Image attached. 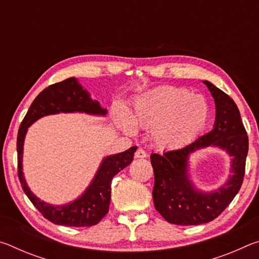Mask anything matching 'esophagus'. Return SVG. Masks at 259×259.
Here are the masks:
<instances>
[{
    "instance_id": "obj_1",
    "label": "esophagus",
    "mask_w": 259,
    "mask_h": 259,
    "mask_svg": "<svg viewBox=\"0 0 259 259\" xmlns=\"http://www.w3.org/2000/svg\"><path fill=\"white\" fill-rule=\"evenodd\" d=\"M147 154L146 152L143 150V148H139V150L136 151L135 153V157H137V159H144V157H146Z\"/></svg>"
}]
</instances>
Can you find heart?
<instances>
[{
    "label": "heart",
    "mask_w": 259,
    "mask_h": 259,
    "mask_svg": "<svg viewBox=\"0 0 259 259\" xmlns=\"http://www.w3.org/2000/svg\"><path fill=\"white\" fill-rule=\"evenodd\" d=\"M114 117L126 133H135L136 124L151 128V138L157 147L178 148L205 128L210 106L204 96L191 94L185 88L160 87L136 99L131 115L117 106Z\"/></svg>",
    "instance_id": "heart-1"
}]
</instances>
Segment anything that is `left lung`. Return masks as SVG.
Wrapping results in <instances>:
<instances>
[{
  "label": "left lung",
  "instance_id": "8db88e82",
  "mask_svg": "<svg viewBox=\"0 0 259 259\" xmlns=\"http://www.w3.org/2000/svg\"><path fill=\"white\" fill-rule=\"evenodd\" d=\"M203 83L216 105L213 129L178 150L151 154L154 207L166 222L176 225H200L213 221L238 194L244 177L249 142L239 108L224 91L209 81ZM210 146L219 147L232 156L231 175L217 190L203 192L189 179L188 159L192 152Z\"/></svg>",
  "mask_w": 259,
  "mask_h": 259
}]
</instances>
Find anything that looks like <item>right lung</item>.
<instances>
[{
    "mask_svg": "<svg viewBox=\"0 0 259 259\" xmlns=\"http://www.w3.org/2000/svg\"><path fill=\"white\" fill-rule=\"evenodd\" d=\"M74 112L102 116L106 115L107 113L97 100L90 97V94L83 89L75 77H69L49 85L34 99L21 122L17 137L18 177L25 194L48 221L64 226H93L98 224L108 212L109 203H111L112 179L117 172L131 163L137 146H133L124 152L105 157L93 182L84 193L67 204L52 205L41 201L29 190L23 172L24 140L28 126L46 115Z\"/></svg>",
    "mask_w": 259,
    "mask_h": 259,
    "instance_id": "right-lung-1",
    "label": "right lung"
}]
</instances>
